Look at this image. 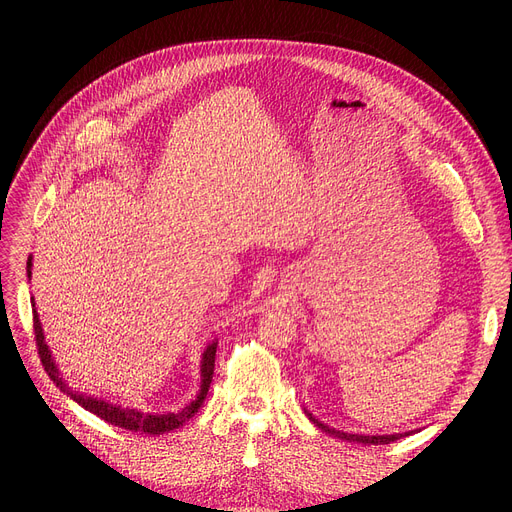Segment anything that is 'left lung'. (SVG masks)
Instances as JSON below:
<instances>
[{"label":"left lung","mask_w":512,"mask_h":512,"mask_svg":"<svg viewBox=\"0 0 512 512\" xmlns=\"http://www.w3.org/2000/svg\"><path fill=\"white\" fill-rule=\"evenodd\" d=\"M305 415L321 429V432H326V434H330V436H334V438H340V440H348V442H359V444H390V442H396V440H400V438H405V436H409L411 432H405V434H386V436H367V434H346V432H338V429H334V427H330V425H326V423H321L319 419H315L307 409H305Z\"/></svg>","instance_id":"1"}]
</instances>
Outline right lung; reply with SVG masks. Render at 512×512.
<instances>
[{"instance_id": "1", "label": "right lung", "mask_w": 512, "mask_h": 512, "mask_svg": "<svg viewBox=\"0 0 512 512\" xmlns=\"http://www.w3.org/2000/svg\"><path fill=\"white\" fill-rule=\"evenodd\" d=\"M33 255L26 261V276H33ZM33 303V321H35V338H37V348H39V357L41 363L47 371L49 378L53 380L68 398H72L74 402H78L80 407L85 411L101 417L103 421L118 425L122 429H128V432H141V434H149V436H157V434H166L172 432V429H178L182 423H186L191 419L203 405V400L207 396L211 378H213V367H215V348H218V340H213L211 344H207V348L201 355V388L197 392V396L188 402L186 407H182L180 411H172V413H143L139 409H128L122 405H114V402H107L103 398L91 396V394H83V392H76L72 388H68L64 375L58 367V363L53 361V355L49 351V346L45 342V332L41 326V319L39 313L35 309V299H31Z\"/></svg>"}]
</instances>
